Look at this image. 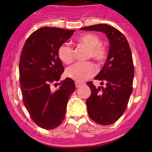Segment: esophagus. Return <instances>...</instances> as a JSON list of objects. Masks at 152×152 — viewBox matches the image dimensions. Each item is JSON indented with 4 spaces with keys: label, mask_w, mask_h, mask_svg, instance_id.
Listing matches in <instances>:
<instances>
[{
    "label": "esophagus",
    "mask_w": 152,
    "mask_h": 152,
    "mask_svg": "<svg viewBox=\"0 0 152 152\" xmlns=\"http://www.w3.org/2000/svg\"><path fill=\"white\" fill-rule=\"evenodd\" d=\"M82 84V83H79V82H75V86H76V88H79L80 85Z\"/></svg>",
    "instance_id": "esophagus-1"
}]
</instances>
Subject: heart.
Returning a JSON list of instances; mask_svg holds the SVG:
<instances>
[{"instance_id": "1", "label": "heart", "mask_w": 152, "mask_h": 152, "mask_svg": "<svg viewBox=\"0 0 152 152\" xmlns=\"http://www.w3.org/2000/svg\"><path fill=\"white\" fill-rule=\"evenodd\" d=\"M77 42L89 49L88 56L98 62L105 60L107 56V47L100 43V39L96 35L85 33L80 35L77 39ZM58 57L64 64H70L73 61V49L67 44H62L58 49ZM96 69L94 64L91 61L77 62L66 69L65 75L74 80L81 82L90 78L96 74Z\"/></svg>"}]
</instances>
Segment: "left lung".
I'll use <instances>...</instances> for the list:
<instances>
[{"instance_id": "8db88e82", "label": "left lung", "mask_w": 152, "mask_h": 152, "mask_svg": "<svg viewBox=\"0 0 152 152\" xmlns=\"http://www.w3.org/2000/svg\"><path fill=\"white\" fill-rule=\"evenodd\" d=\"M80 30L99 31L107 35L110 42L108 56L95 80L106 83V88H96L92 81L87 83L91 94L86 100L90 118L98 124L116 123L128 105L132 92L134 65L132 52L124 35L107 24L80 28Z\"/></svg>"}]
</instances>
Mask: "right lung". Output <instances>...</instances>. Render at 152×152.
Listing matches in <instances>:
<instances>
[{
    "mask_svg": "<svg viewBox=\"0 0 152 152\" xmlns=\"http://www.w3.org/2000/svg\"><path fill=\"white\" fill-rule=\"evenodd\" d=\"M75 30L42 27L28 37L20 59V83L23 102L37 126L52 129L64 119L70 96L75 90L72 79L67 77L59 88L52 92L50 86L58 81L64 66L58 49Z\"/></svg>",
    "mask_w": 152,
    "mask_h": 152,
    "instance_id": "obj_1",
    "label": "right lung"
}]
</instances>
